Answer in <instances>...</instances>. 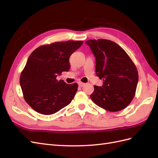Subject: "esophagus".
Here are the masks:
<instances>
[{"mask_svg": "<svg viewBox=\"0 0 158 158\" xmlns=\"http://www.w3.org/2000/svg\"><path fill=\"white\" fill-rule=\"evenodd\" d=\"M84 85H85V84L83 83V82H78V85H79L80 87H82V86H84Z\"/></svg>", "mask_w": 158, "mask_h": 158, "instance_id": "esophagus-1", "label": "esophagus"}]
</instances>
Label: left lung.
<instances>
[{
	"label": "left lung",
	"instance_id": "obj_1",
	"mask_svg": "<svg viewBox=\"0 0 158 158\" xmlns=\"http://www.w3.org/2000/svg\"><path fill=\"white\" fill-rule=\"evenodd\" d=\"M95 57V73L104 81L94 85L93 102L109 111L127 107L135 95L138 73L130 56L116 43L99 39L85 41Z\"/></svg>",
	"mask_w": 158,
	"mask_h": 158
}]
</instances>
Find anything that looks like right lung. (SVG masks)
<instances>
[{"mask_svg": "<svg viewBox=\"0 0 158 158\" xmlns=\"http://www.w3.org/2000/svg\"><path fill=\"white\" fill-rule=\"evenodd\" d=\"M82 41L55 42L33 51L22 70L20 83L27 103L44 114L58 112L71 102L77 92V83L67 84L56 76L70 68L69 58L82 45Z\"/></svg>", "mask_w": 158, "mask_h": 158, "instance_id": "right-lung-1", "label": "right lung"}]
</instances>
